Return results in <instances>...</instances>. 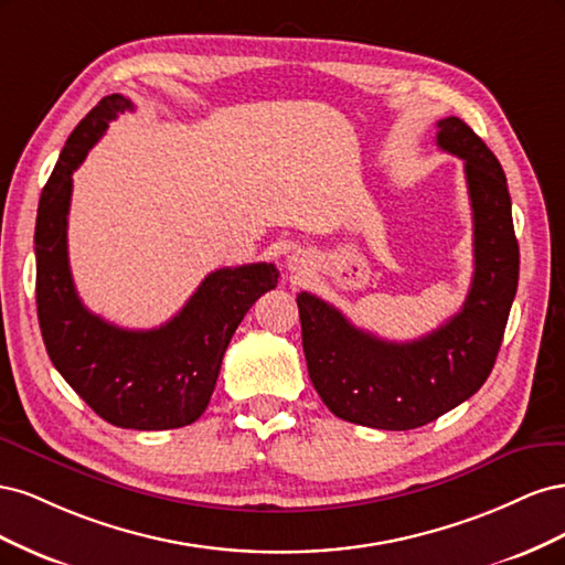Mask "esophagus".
I'll return each instance as SVG.
<instances>
[{
	"instance_id": "34e87169",
	"label": "esophagus",
	"mask_w": 565,
	"mask_h": 565,
	"mask_svg": "<svg viewBox=\"0 0 565 565\" xmlns=\"http://www.w3.org/2000/svg\"><path fill=\"white\" fill-rule=\"evenodd\" d=\"M303 266V256H299V254H295V256H289V268L292 270H297V268H301Z\"/></svg>"
}]
</instances>
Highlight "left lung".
Here are the masks:
<instances>
[{
    "label": "left lung",
    "mask_w": 565,
    "mask_h": 565,
    "mask_svg": "<svg viewBox=\"0 0 565 565\" xmlns=\"http://www.w3.org/2000/svg\"><path fill=\"white\" fill-rule=\"evenodd\" d=\"M436 146L465 160L473 212V280L461 311L415 341L374 337L309 292L297 297L309 377L337 417L384 431L429 424L483 386L519 287V243L502 164L459 117Z\"/></svg>",
    "instance_id": "obj_1"
}]
</instances>
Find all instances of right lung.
Segmentation results:
<instances>
[{
  "mask_svg": "<svg viewBox=\"0 0 565 565\" xmlns=\"http://www.w3.org/2000/svg\"><path fill=\"white\" fill-rule=\"evenodd\" d=\"M134 110L110 94L67 136L38 207V318L51 363L98 417L119 429L162 431L193 424L212 398L221 361L252 303L278 285L273 264L218 268L156 330H125L77 297L67 262L73 172L113 119Z\"/></svg>",
  "mask_w": 565,
  "mask_h": 565,
  "instance_id": "1",
  "label": "right lung"
}]
</instances>
